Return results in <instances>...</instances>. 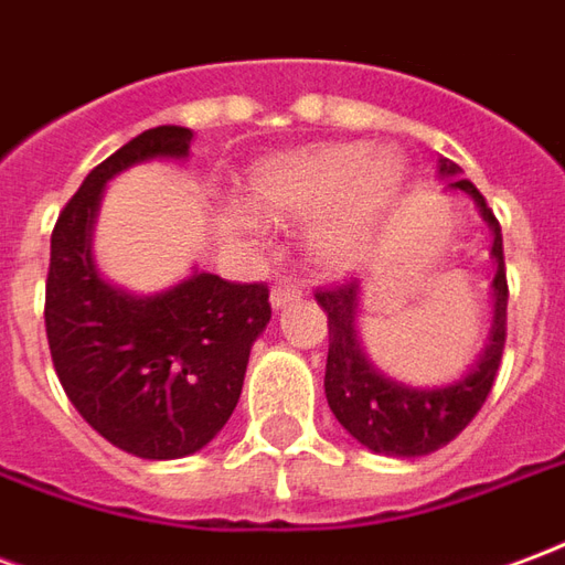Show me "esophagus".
I'll return each instance as SVG.
<instances>
[{"instance_id":"34e87169","label":"esophagus","mask_w":565,"mask_h":565,"mask_svg":"<svg viewBox=\"0 0 565 565\" xmlns=\"http://www.w3.org/2000/svg\"><path fill=\"white\" fill-rule=\"evenodd\" d=\"M299 299V290H296L294 284H287L281 281L278 287H271V296H269V302L275 311H281V308H287L290 302H296Z\"/></svg>"}]
</instances>
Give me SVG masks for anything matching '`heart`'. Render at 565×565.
Instances as JSON below:
<instances>
[{"label":"heart","instance_id":"heart-1","mask_svg":"<svg viewBox=\"0 0 565 565\" xmlns=\"http://www.w3.org/2000/svg\"><path fill=\"white\" fill-rule=\"evenodd\" d=\"M405 162L387 148L335 141L254 162L242 184V205L254 221H306L308 259L342 275L366 259L381 217L399 199ZM238 226H250L238 214Z\"/></svg>","mask_w":565,"mask_h":565}]
</instances>
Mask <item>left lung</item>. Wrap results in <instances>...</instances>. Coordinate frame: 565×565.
<instances>
[{"label": "left lung", "mask_w": 565, "mask_h": 565, "mask_svg": "<svg viewBox=\"0 0 565 565\" xmlns=\"http://www.w3.org/2000/svg\"><path fill=\"white\" fill-rule=\"evenodd\" d=\"M457 162L438 160V181H445L441 193L462 196L472 202L487 230L493 235L490 259V330L484 348L478 351L462 375L441 384H405L375 366L360 339V306L363 284H344L339 290H320L318 306L327 311L330 327V354H327V403L335 420L363 445L381 457L412 460L445 448L469 426L497 379L502 348H505V308H509V284H505V257H502V230L487 199L472 181L460 178Z\"/></svg>", "instance_id": "1"}]
</instances>
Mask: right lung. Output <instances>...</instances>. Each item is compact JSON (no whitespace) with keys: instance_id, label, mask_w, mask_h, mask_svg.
I'll use <instances>...</instances> for the list:
<instances>
[{"instance_id":"add662e5","label":"right lung","mask_w":565,"mask_h":565,"mask_svg":"<svg viewBox=\"0 0 565 565\" xmlns=\"http://www.w3.org/2000/svg\"><path fill=\"white\" fill-rule=\"evenodd\" d=\"M190 141L193 132L172 124L127 141L84 178L51 235L44 327L60 384L99 436L141 460H181L221 433L271 318L263 284L193 266L181 281L136 294L96 266L105 186L141 162L186 160Z\"/></svg>"}]
</instances>
